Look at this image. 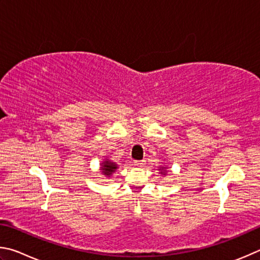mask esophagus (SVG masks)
<instances>
[{
	"label": "esophagus",
	"instance_id": "esophagus-1",
	"mask_svg": "<svg viewBox=\"0 0 260 260\" xmlns=\"http://www.w3.org/2000/svg\"><path fill=\"white\" fill-rule=\"evenodd\" d=\"M134 165H135L136 167L142 168V167H144V166H145V161H135V162H134Z\"/></svg>",
	"mask_w": 260,
	"mask_h": 260
}]
</instances>
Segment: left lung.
<instances>
[{"instance_id": "obj_1", "label": "left lung", "mask_w": 260, "mask_h": 260, "mask_svg": "<svg viewBox=\"0 0 260 260\" xmlns=\"http://www.w3.org/2000/svg\"><path fill=\"white\" fill-rule=\"evenodd\" d=\"M167 167H161L160 168V170H161V174H163V175H166L167 174Z\"/></svg>"}]
</instances>
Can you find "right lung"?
Wrapping results in <instances>:
<instances>
[{"label": "right lung", "mask_w": 260, "mask_h": 260, "mask_svg": "<svg viewBox=\"0 0 260 260\" xmlns=\"http://www.w3.org/2000/svg\"><path fill=\"white\" fill-rule=\"evenodd\" d=\"M100 166H102V167H100V170H102L103 174L106 177H111L113 172H115V170L117 169L116 163L112 162L111 160H108V158H106V160L103 161V163Z\"/></svg>", "instance_id": "obj_1"}]
</instances>
